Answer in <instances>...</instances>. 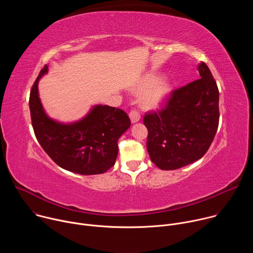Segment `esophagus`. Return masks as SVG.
Segmentation results:
<instances>
[{
	"mask_svg": "<svg viewBox=\"0 0 253 253\" xmlns=\"http://www.w3.org/2000/svg\"><path fill=\"white\" fill-rule=\"evenodd\" d=\"M129 117H130L132 123H136L140 120V113L137 109H135L134 108V109H131V111L129 113Z\"/></svg>",
	"mask_w": 253,
	"mask_h": 253,
	"instance_id": "obj_1",
	"label": "esophagus"
}]
</instances>
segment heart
<instances>
[{"label":"heart","mask_w":253,"mask_h":253,"mask_svg":"<svg viewBox=\"0 0 253 253\" xmlns=\"http://www.w3.org/2000/svg\"><path fill=\"white\" fill-rule=\"evenodd\" d=\"M149 89L142 95V104L153 108L158 106L170 91V85L167 79L159 78L155 81L153 76H147L140 84V89Z\"/></svg>","instance_id":"b5f03b06"}]
</instances>
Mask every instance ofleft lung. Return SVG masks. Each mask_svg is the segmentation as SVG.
I'll return each mask as SVG.
<instances>
[{"label":"left lung","instance_id":"1","mask_svg":"<svg viewBox=\"0 0 253 253\" xmlns=\"http://www.w3.org/2000/svg\"><path fill=\"white\" fill-rule=\"evenodd\" d=\"M200 79L171 91L158 111L147 112V150L162 170L195 162L209 149L219 123V91L208 66H198Z\"/></svg>","mask_w":253,"mask_h":253}]
</instances>
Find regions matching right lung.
I'll return each instance as SVG.
<instances>
[{
  "mask_svg": "<svg viewBox=\"0 0 253 253\" xmlns=\"http://www.w3.org/2000/svg\"><path fill=\"white\" fill-rule=\"evenodd\" d=\"M47 72L45 65L32 86L29 100L32 126L40 145L68 171L94 175L109 170L118 155V139L131 125L127 113L98 105L79 122L62 124L52 120L44 112L38 94V82Z\"/></svg>",
  "mask_w": 253,
  "mask_h": 253,
  "instance_id": "right-lung-1",
  "label": "right lung"
}]
</instances>
